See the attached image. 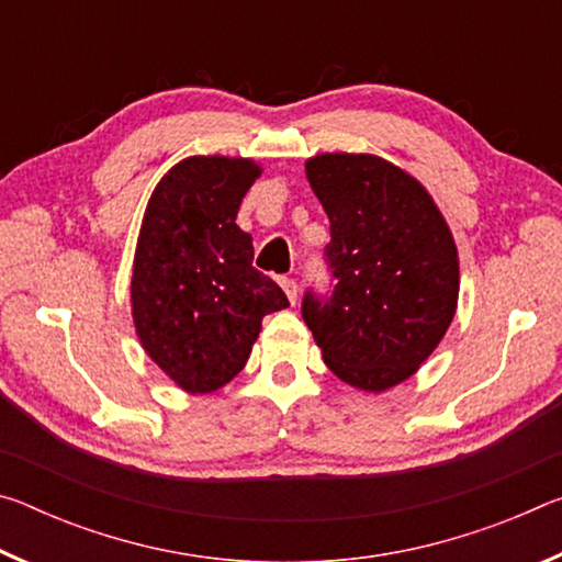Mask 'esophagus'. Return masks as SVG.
<instances>
[{
    "instance_id": "esophagus-1",
    "label": "esophagus",
    "mask_w": 562,
    "mask_h": 562,
    "mask_svg": "<svg viewBox=\"0 0 562 562\" xmlns=\"http://www.w3.org/2000/svg\"><path fill=\"white\" fill-rule=\"evenodd\" d=\"M282 290H284V294H288V300H290V304H294V302H297V282H294V280H290V278H282Z\"/></svg>"
}]
</instances>
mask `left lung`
I'll use <instances>...</instances> for the list:
<instances>
[{"instance_id": "1", "label": "left lung", "mask_w": 562, "mask_h": 562, "mask_svg": "<svg viewBox=\"0 0 562 562\" xmlns=\"http://www.w3.org/2000/svg\"><path fill=\"white\" fill-rule=\"evenodd\" d=\"M304 176L329 217V300L302 317L329 372L359 392L406 382L434 355L459 304V250L418 180L372 154H319Z\"/></svg>"}]
</instances>
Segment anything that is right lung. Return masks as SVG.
<instances>
[{
  "label": "right lung",
  "mask_w": 562,
  "mask_h": 562,
  "mask_svg": "<svg viewBox=\"0 0 562 562\" xmlns=\"http://www.w3.org/2000/svg\"><path fill=\"white\" fill-rule=\"evenodd\" d=\"M260 173L252 158L190 156L148 198L133 255V327L160 372L188 394L233 382L262 317L290 304L252 268V237L235 223Z\"/></svg>",
  "instance_id": "obj_1"
}]
</instances>
